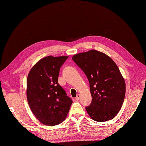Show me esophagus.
Returning <instances> with one entry per match:
<instances>
[{
  "label": "esophagus",
  "mask_w": 146,
  "mask_h": 146,
  "mask_svg": "<svg viewBox=\"0 0 146 146\" xmlns=\"http://www.w3.org/2000/svg\"><path fill=\"white\" fill-rule=\"evenodd\" d=\"M80 94H78V95H77V96H76V99L77 100H79V99H80Z\"/></svg>",
  "instance_id": "1"
}]
</instances>
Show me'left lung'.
Returning <instances> with one entry per match:
<instances>
[{
  "label": "left lung",
  "instance_id": "8db88e82",
  "mask_svg": "<svg viewBox=\"0 0 146 146\" xmlns=\"http://www.w3.org/2000/svg\"><path fill=\"white\" fill-rule=\"evenodd\" d=\"M72 59L90 83L92 102L85 107L88 115L99 122L112 119L120 110L126 93L125 80L116 64L96 50L76 54Z\"/></svg>",
  "mask_w": 146,
  "mask_h": 146
}]
</instances>
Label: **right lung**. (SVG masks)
<instances>
[{
  "mask_svg": "<svg viewBox=\"0 0 146 146\" xmlns=\"http://www.w3.org/2000/svg\"><path fill=\"white\" fill-rule=\"evenodd\" d=\"M68 56H48L37 62L27 79V99L41 123L55 126L66 118L72 99L58 82L59 70Z\"/></svg>",
  "mask_w": 146,
  "mask_h": 146,
  "instance_id": "add662e5",
  "label": "right lung"
}]
</instances>
